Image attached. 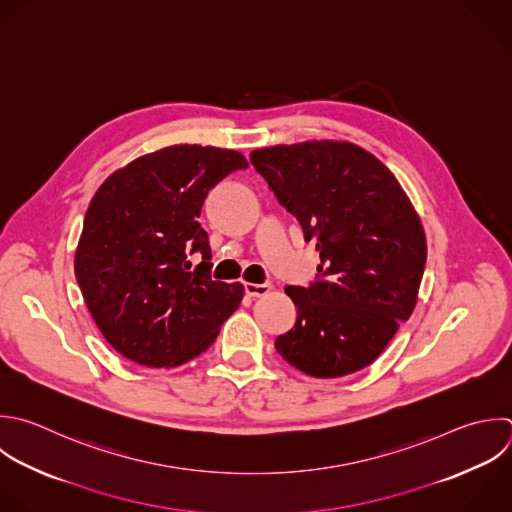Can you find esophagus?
<instances>
[{"label":"esophagus","instance_id":"34e87169","mask_svg":"<svg viewBox=\"0 0 512 512\" xmlns=\"http://www.w3.org/2000/svg\"><path fill=\"white\" fill-rule=\"evenodd\" d=\"M244 290H246V294H248V296H254V298H258V296H264V294H268V292L272 290V284H270V282H262V284H252V282H246V284H244Z\"/></svg>","mask_w":512,"mask_h":512}]
</instances>
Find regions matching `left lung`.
<instances>
[{"instance_id": "obj_1", "label": "left lung", "mask_w": 512, "mask_h": 512, "mask_svg": "<svg viewBox=\"0 0 512 512\" xmlns=\"http://www.w3.org/2000/svg\"><path fill=\"white\" fill-rule=\"evenodd\" d=\"M250 162L320 252L316 280L286 288L298 318L276 338L278 354L316 378L362 370L416 304L426 238L410 200L348 142L254 150Z\"/></svg>"}]
</instances>
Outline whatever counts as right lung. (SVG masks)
I'll return each instance as SVG.
<instances>
[{
    "label": "right lung",
    "mask_w": 512,
    "mask_h": 512,
    "mask_svg": "<svg viewBox=\"0 0 512 512\" xmlns=\"http://www.w3.org/2000/svg\"><path fill=\"white\" fill-rule=\"evenodd\" d=\"M242 154L172 146L116 172L94 196L76 252V280L104 338L144 366L184 364L238 310L242 284L212 280L198 218L208 192L246 170ZM203 260L191 270L189 256Z\"/></svg>",
    "instance_id": "obj_1"
}]
</instances>
